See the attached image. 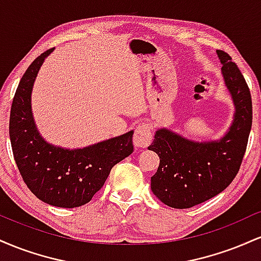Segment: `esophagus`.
<instances>
[{"mask_svg": "<svg viewBox=\"0 0 261 261\" xmlns=\"http://www.w3.org/2000/svg\"><path fill=\"white\" fill-rule=\"evenodd\" d=\"M152 127L148 122H141L135 128L134 134V145L136 147L142 148L147 147L152 142Z\"/></svg>", "mask_w": 261, "mask_h": 261, "instance_id": "obj_1", "label": "esophagus"}]
</instances>
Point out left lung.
I'll list each match as a JSON object with an SVG mask.
<instances>
[{
	"label": "left lung",
	"instance_id": "obj_1",
	"mask_svg": "<svg viewBox=\"0 0 261 261\" xmlns=\"http://www.w3.org/2000/svg\"><path fill=\"white\" fill-rule=\"evenodd\" d=\"M216 53L234 104L226 134L218 140L194 141L162 127L148 147L160 157V167L151 176L152 193L173 208L193 207L223 191L238 173L247 148L253 120L250 91L228 54Z\"/></svg>",
	"mask_w": 261,
	"mask_h": 261
}]
</instances>
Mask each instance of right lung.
<instances>
[{
    "mask_svg": "<svg viewBox=\"0 0 261 261\" xmlns=\"http://www.w3.org/2000/svg\"><path fill=\"white\" fill-rule=\"evenodd\" d=\"M38 56L23 74L11 108L10 137L14 160L29 190L45 203L73 208L100 190L116 163L134 152V131L83 148H64L45 141L32 112V91L44 60Z\"/></svg>",
    "mask_w": 261,
    "mask_h": 261,
    "instance_id": "right-lung-1",
    "label": "right lung"
}]
</instances>
